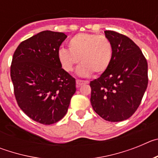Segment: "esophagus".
<instances>
[{
  "mask_svg": "<svg viewBox=\"0 0 158 158\" xmlns=\"http://www.w3.org/2000/svg\"><path fill=\"white\" fill-rule=\"evenodd\" d=\"M76 83H77V86L78 87H80L81 85H84V84H86L88 83V81H81V80H76Z\"/></svg>",
  "mask_w": 158,
  "mask_h": 158,
  "instance_id": "obj_1",
  "label": "esophagus"
}]
</instances>
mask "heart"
I'll use <instances>...</instances> for the list:
<instances>
[{"label":"heart","mask_w":158,"mask_h":158,"mask_svg":"<svg viewBox=\"0 0 158 158\" xmlns=\"http://www.w3.org/2000/svg\"><path fill=\"white\" fill-rule=\"evenodd\" d=\"M68 47L69 50L59 49L58 61L66 72H71L81 60V65L77 69L81 77H88L93 73H103L112 61V44L104 35L80 33L71 38Z\"/></svg>","instance_id":"obj_1"}]
</instances>
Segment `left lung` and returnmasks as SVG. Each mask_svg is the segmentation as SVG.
Masks as SVG:
<instances>
[{
    "label": "left lung",
    "instance_id": "1",
    "mask_svg": "<svg viewBox=\"0 0 158 158\" xmlns=\"http://www.w3.org/2000/svg\"><path fill=\"white\" fill-rule=\"evenodd\" d=\"M113 47L108 69L90 82L92 107L101 118L120 122L140 105L148 85V65L142 51L131 39L105 31Z\"/></svg>",
    "mask_w": 158,
    "mask_h": 158
}]
</instances>
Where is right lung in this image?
I'll return each instance as SVG.
<instances>
[{
  "mask_svg": "<svg viewBox=\"0 0 158 158\" xmlns=\"http://www.w3.org/2000/svg\"><path fill=\"white\" fill-rule=\"evenodd\" d=\"M66 37L62 32L43 31L22 42L12 57L10 74L18 105L44 125L65 116L76 92V81L58 58Z\"/></svg>",
  "mask_w": 158,
  "mask_h": 158,
  "instance_id": "obj_1",
  "label": "right lung"
}]
</instances>
